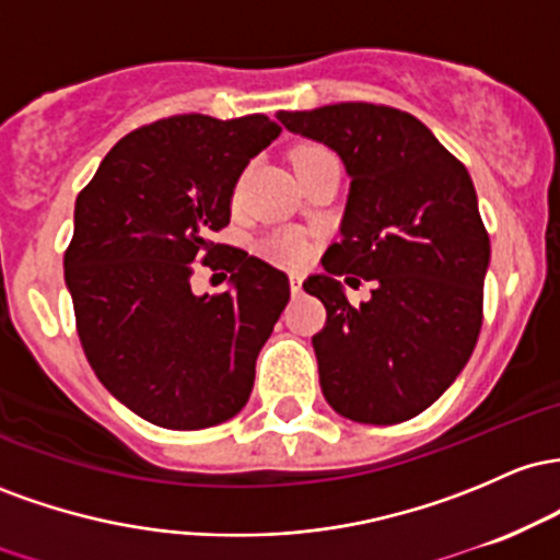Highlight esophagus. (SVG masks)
<instances>
[{"label":"esophagus","instance_id":"34e87169","mask_svg":"<svg viewBox=\"0 0 560 560\" xmlns=\"http://www.w3.org/2000/svg\"><path fill=\"white\" fill-rule=\"evenodd\" d=\"M291 293L293 296H299L301 293V275H291Z\"/></svg>","mask_w":560,"mask_h":560}]
</instances>
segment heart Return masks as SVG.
<instances>
[{"mask_svg":"<svg viewBox=\"0 0 560 560\" xmlns=\"http://www.w3.org/2000/svg\"><path fill=\"white\" fill-rule=\"evenodd\" d=\"M314 155H330V153L319 148V144H301V148L293 150V166L306 159H314ZM267 254L269 259H275L278 264L296 267V264L306 259L310 246H306L304 237L296 235V232H275V235L267 241Z\"/></svg>","mask_w":560,"mask_h":560,"instance_id":"b5f03b06","label":"heart"}]
</instances>
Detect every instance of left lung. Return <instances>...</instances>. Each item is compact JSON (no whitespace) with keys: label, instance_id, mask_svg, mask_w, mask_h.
Masks as SVG:
<instances>
[{"label":"left lung","instance_id":"obj_1","mask_svg":"<svg viewBox=\"0 0 560 560\" xmlns=\"http://www.w3.org/2000/svg\"><path fill=\"white\" fill-rule=\"evenodd\" d=\"M278 118L336 150L351 177L341 241L325 250V275L304 282L328 312L312 338L325 399L357 423L416 418L479 341L489 235L468 168L425 124L388 105L338 103ZM336 273L373 279L371 301L349 305Z\"/></svg>","mask_w":560,"mask_h":560}]
</instances>
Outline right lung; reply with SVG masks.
<instances>
[{
	"instance_id": "right-lung-1",
	"label": "right lung",
	"mask_w": 560,
	"mask_h": 560,
	"mask_svg": "<svg viewBox=\"0 0 560 560\" xmlns=\"http://www.w3.org/2000/svg\"><path fill=\"white\" fill-rule=\"evenodd\" d=\"M278 135L261 113L161 118L113 144L79 192L62 267L81 349L100 383L148 423L198 431L246 407L291 285L211 235L230 224L243 168ZM196 260L230 271L231 291L196 298Z\"/></svg>"
}]
</instances>
